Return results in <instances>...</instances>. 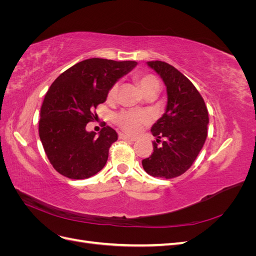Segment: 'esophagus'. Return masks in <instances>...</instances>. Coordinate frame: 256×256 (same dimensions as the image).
<instances>
[{"instance_id":"obj_1","label":"esophagus","mask_w":256,"mask_h":256,"mask_svg":"<svg viewBox=\"0 0 256 256\" xmlns=\"http://www.w3.org/2000/svg\"><path fill=\"white\" fill-rule=\"evenodd\" d=\"M118 136H120V140H126V141H129V142H134L136 141L134 138H130V136H126V134H120Z\"/></svg>"}]
</instances>
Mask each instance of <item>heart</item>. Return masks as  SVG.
Segmentation results:
<instances>
[{
  "label": "heart",
  "instance_id": "1",
  "mask_svg": "<svg viewBox=\"0 0 256 256\" xmlns=\"http://www.w3.org/2000/svg\"><path fill=\"white\" fill-rule=\"evenodd\" d=\"M136 79L144 94L148 90L159 88V81L152 74H138ZM118 84L116 83L108 92V99H115L116 96H118ZM115 122L124 131H126V132L130 134H136L141 129L142 125L150 122V115L146 112L122 111L115 116Z\"/></svg>",
  "mask_w": 256,
  "mask_h": 256
}]
</instances>
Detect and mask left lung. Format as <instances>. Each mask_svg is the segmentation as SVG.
Masks as SVG:
<instances>
[{"label": "left lung", "instance_id": "8db88e82", "mask_svg": "<svg viewBox=\"0 0 256 256\" xmlns=\"http://www.w3.org/2000/svg\"><path fill=\"white\" fill-rule=\"evenodd\" d=\"M147 65L164 82L168 104L152 127L157 138L152 154L142 160V166L147 174L170 180L187 171L202 150L207 138L208 111L194 85L175 67L161 60L147 62Z\"/></svg>", "mask_w": 256, "mask_h": 256}]
</instances>
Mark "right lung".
<instances>
[{"instance_id":"1","label":"right lung","mask_w":256,"mask_h":256,"mask_svg":"<svg viewBox=\"0 0 256 256\" xmlns=\"http://www.w3.org/2000/svg\"><path fill=\"white\" fill-rule=\"evenodd\" d=\"M134 60L88 58L60 74L40 108V138L52 166L65 177L85 180L102 171L118 134L106 126L96 136L86 131L94 109L110 88L136 66Z\"/></svg>"}]
</instances>
